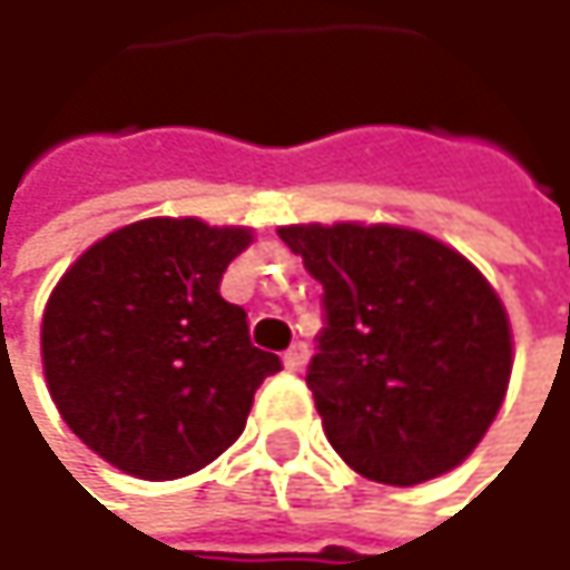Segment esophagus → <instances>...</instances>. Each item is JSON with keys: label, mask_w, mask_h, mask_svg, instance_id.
<instances>
[{"label": "esophagus", "mask_w": 570, "mask_h": 570, "mask_svg": "<svg viewBox=\"0 0 570 570\" xmlns=\"http://www.w3.org/2000/svg\"><path fill=\"white\" fill-rule=\"evenodd\" d=\"M282 363H285V370H288V373H298V370H302V366L307 363V346L305 344H292L288 350H285Z\"/></svg>", "instance_id": "34e87169"}]
</instances>
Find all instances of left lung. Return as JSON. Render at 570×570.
<instances>
[{
	"instance_id": "1",
	"label": "left lung",
	"mask_w": 570,
	"mask_h": 570,
	"mask_svg": "<svg viewBox=\"0 0 570 570\" xmlns=\"http://www.w3.org/2000/svg\"><path fill=\"white\" fill-rule=\"evenodd\" d=\"M321 282L307 389L334 451L376 483L458 468L497 419L512 370L507 311L473 265L405 226H282Z\"/></svg>"
}]
</instances>
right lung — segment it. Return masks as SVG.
Segmentation results:
<instances>
[{"label":"right lung","instance_id":"obj_1","mask_svg":"<svg viewBox=\"0 0 570 570\" xmlns=\"http://www.w3.org/2000/svg\"><path fill=\"white\" fill-rule=\"evenodd\" d=\"M243 226L155 217L94 243L41 321V360L67 428L112 468L175 480L243 434L253 395L282 370L220 295Z\"/></svg>","mask_w":570,"mask_h":570}]
</instances>
